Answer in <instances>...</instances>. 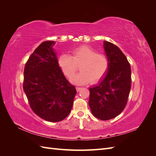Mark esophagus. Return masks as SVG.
I'll return each instance as SVG.
<instances>
[{
    "instance_id": "1",
    "label": "esophagus",
    "mask_w": 156,
    "mask_h": 156,
    "mask_svg": "<svg viewBox=\"0 0 156 156\" xmlns=\"http://www.w3.org/2000/svg\"><path fill=\"white\" fill-rule=\"evenodd\" d=\"M81 89V87H76V90H77V92H79Z\"/></svg>"
}]
</instances>
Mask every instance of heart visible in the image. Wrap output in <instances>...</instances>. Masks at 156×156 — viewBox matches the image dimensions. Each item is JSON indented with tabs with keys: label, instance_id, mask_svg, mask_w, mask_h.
<instances>
[{
	"label": "heart",
	"instance_id": "b5f03b06",
	"mask_svg": "<svg viewBox=\"0 0 156 156\" xmlns=\"http://www.w3.org/2000/svg\"><path fill=\"white\" fill-rule=\"evenodd\" d=\"M72 56L62 53L58 58V64L66 76L70 78L77 72L80 65L81 72L75 75L71 82L76 85L92 82L100 81L107 73L110 67V60L108 56L92 47L83 45L73 49Z\"/></svg>",
	"mask_w": 156,
	"mask_h": 156
}]
</instances>
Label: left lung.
<instances>
[{
  "mask_svg": "<svg viewBox=\"0 0 156 156\" xmlns=\"http://www.w3.org/2000/svg\"><path fill=\"white\" fill-rule=\"evenodd\" d=\"M103 47L110 67L105 77L89 88L88 104L94 116L107 120L120 115L126 107L131 86V72L126 56L116 45L104 41Z\"/></svg>",
  "mask_w": 156,
  "mask_h": 156,
  "instance_id": "obj_1",
  "label": "left lung"
}]
</instances>
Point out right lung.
I'll list each match as a JSON object with an SVG mask.
<instances>
[{
  "mask_svg": "<svg viewBox=\"0 0 156 156\" xmlns=\"http://www.w3.org/2000/svg\"><path fill=\"white\" fill-rule=\"evenodd\" d=\"M55 44V41H46L34 50L25 64L23 81L32 110L51 122L68 116L77 93L58 66Z\"/></svg>",
  "mask_w": 156,
  "mask_h": 156,
  "instance_id": "obj_1",
  "label": "right lung"
}]
</instances>
